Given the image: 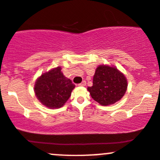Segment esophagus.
<instances>
[{"instance_id":"esophagus-1","label":"esophagus","mask_w":160,"mask_h":160,"mask_svg":"<svg viewBox=\"0 0 160 160\" xmlns=\"http://www.w3.org/2000/svg\"><path fill=\"white\" fill-rule=\"evenodd\" d=\"M78 85H79V86H85V85H86V82H85V81H83V82H82V83H80Z\"/></svg>"}]
</instances>
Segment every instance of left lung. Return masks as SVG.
Here are the masks:
<instances>
[{"label": "left lung", "mask_w": 160, "mask_h": 160, "mask_svg": "<svg viewBox=\"0 0 160 160\" xmlns=\"http://www.w3.org/2000/svg\"><path fill=\"white\" fill-rule=\"evenodd\" d=\"M128 88V80L115 67L100 65L93 77V85L88 88L94 101L103 106L120 101Z\"/></svg>", "instance_id": "obj_1"}]
</instances>
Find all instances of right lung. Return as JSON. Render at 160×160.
<instances>
[{
  "label": "right lung",
  "mask_w": 160,
  "mask_h": 160,
  "mask_svg": "<svg viewBox=\"0 0 160 160\" xmlns=\"http://www.w3.org/2000/svg\"><path fill=\"white\" fill-rule=\"evenodd\" d=\"M61 67L52 68L41 75L34 85L38 100L49 108L62 107L71 96L75 85L61 72Z\"/></svg>",
  "instance_id": "obj_1"
}]
</instances>
